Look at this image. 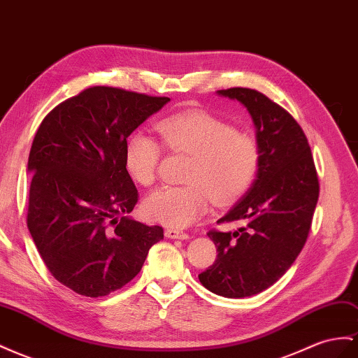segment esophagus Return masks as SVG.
Wrapping results in <instances>:
<instances>
[{
    "instance_id": "1",
    "label": "esophagus",
    "mask_w": 358,
    "mask_h": 358,
    "mask_svg": "<svg viewBox=\"0 0 358 358\" xmlns=\"http://www.w3.org/2000/svg\"><path fill=\"white\" fill-rule=\"evenodd\" d=\"M166 236L170 239H188V234L179 229H166Z\"/></svg>"
}]
</instances>
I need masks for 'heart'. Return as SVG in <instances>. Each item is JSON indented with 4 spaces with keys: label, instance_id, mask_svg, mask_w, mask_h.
Instances as JSON below:
<instances>
[{
    "label": "heart",
    "instance_id": "1",
    "mask_svg": "<svg viewBox=\"0 0 358 358\" xmlns=\"http://www.w3.org/2000/svg\"><path fill=\"white\" fill-rule=\"evenodd\" d=\"M170 152L189 157L187 185L162 187L144 203L150 220L170 227H187L205 214L209 197L217 205L235 201L253 185L262 167V146L253 134L206 111H185L158 123ZM162 148L143 131L134 132L124 149V164L135 182L157 180Z\"/></svg>",
    "mask_w": 358,
    "mask_h": 358
}]
</instances>
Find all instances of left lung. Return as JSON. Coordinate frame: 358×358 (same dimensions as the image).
<instances>
[{"instance_id": "obj_1", "label": "left lung", "mask_w": 358, "mask_h": 358, "mask_svg": "<svg viewBox=\"0 0 358 358\" xmlns=\"http://www.w3.org/2000/svg\"><path fill=\"white\" fill-rule=\"evenodd\" d=\"M218 94L248 110L264 158L248 194L217 221L238 223L239 229L208 231L218 255L199 280L217 295L244 298L274 285L301 253L320 197V180L306 134L285 108L244 87L218 90Z\"/></svg>"}]
</instances>
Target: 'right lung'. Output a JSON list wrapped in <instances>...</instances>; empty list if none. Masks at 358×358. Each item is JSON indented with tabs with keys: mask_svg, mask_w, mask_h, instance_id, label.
<instances>
[{
	"mask_svg": "<svg viewBox=\"0 0 358 358\" xmlns=\"http://www.w3.org/2000/svg\"><path fill=\"white\" fill-rule=\"evenodd\" d=\"M170 101L94 85L45 115L28 157L27 226L46 268L73 292L98 298L140 273L161 226L127 217L138 191L127 138Z\"/></svg>",
	"mask_w": 358,
	"mask_h": 358,
	"instance_id": "obj_1",
	"label": "right lung"
}]
</instances>
